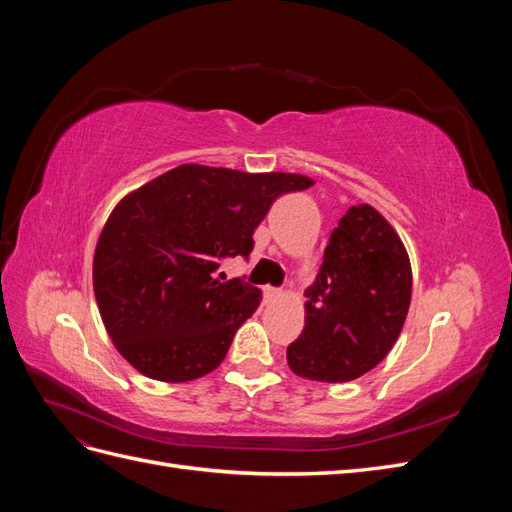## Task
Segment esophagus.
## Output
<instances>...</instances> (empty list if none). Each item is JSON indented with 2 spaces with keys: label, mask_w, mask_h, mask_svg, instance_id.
<instances>
[{
  "label": "esophagus",
  "mask_w": 512,
  "mask_h": 512,
  "mask_svg": "<svg viewBox=\"0 0 512 512\" xmlns=\"http://www.w3.org/2000/svg\"><path fill=\"white\" fill-rule=\"evenodd\" d=\"M265 294H267V299H280L282 297V290L280 288H265Z\"/></svg>",
  "instance_id": "esophagus-1"
}]
</instances>
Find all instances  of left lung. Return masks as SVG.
I'll return each mask as SVG.
<instances>
[{
	"label": "left lung",
	"instance_id": "obj_1",
	"mask_svg": "<svg viewBox=\"0 0 512 512\" xmlns=\"http://www.w3.org/2000/svg\"><path fill=\"white\" fill-rule=\"evenodd\" d=\"M305 297V327L286 350L294 374L346 382L389 354L408 316L412 269L404 243L374 207H350L337 222Z\"/></svg>",
	"mask_w": 512,
	"mask_h": 512
}]
</instances>
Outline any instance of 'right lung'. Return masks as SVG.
<instances>
[{"label": "right lung", "mask_w": 512, "mask_h": 512, "mask_svg": "<svg viewBox=\"0 0 512 512\" xmlns=\"http://www.w3.org/2000/svg\"><path fill=\"white\" fill-rule=\"evenodd\" d=\"M309 185L290 173L183 164L123 198L96 245L94 292L126 361L162 382L218 367L260 290L215 271L228 258L247 260L275 200Z\"/></svg>", "instance_id": "right-lung-1"}]
</instances>
